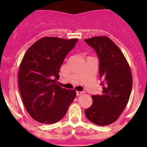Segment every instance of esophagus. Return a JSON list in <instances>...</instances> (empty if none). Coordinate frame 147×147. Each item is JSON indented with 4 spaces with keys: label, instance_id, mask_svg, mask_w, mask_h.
Wrapping results in <instances>:
<instances>
[{
    "label": "esophagus",
    "instance_id": "obj_1",
    "mask_svg": "<svg viewBox=\"0 0 147 147\" xmlns=\"http://www.w3.org/2000/svg\"><path fill=\"white\" fill-rule=\"evenodd\" d=\"M83 93H84V92L82 91H76V96H81V95H82Z\"/></svg>",
    "mask_w": 147,
    "mask_h": 147
}]
</instances>
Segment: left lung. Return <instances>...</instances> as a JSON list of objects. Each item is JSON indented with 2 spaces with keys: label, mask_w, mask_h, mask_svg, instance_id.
<instances>
[{
  "label": "left lung",
  "mask_w": 147,
  "mask_h": 147,
  "mask_svg": "<svg viewBox=\"0 0 147 147\" xmlns=\"http://www.w3.org/2000/svg\"><path fill=\"white\" fill-rule=\"evenodd\" d=\"M99 59L102 93L92 96L93 104L85 110L90 121L99 126L112 124L127 106L132 87L130 67L121 51L106 36L85 39Z\"/></svg>",
  "instance_id": "8db88e82"
}]
</instances>
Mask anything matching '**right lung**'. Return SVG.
I'll list each match as a JSON object with an SVG mask.
<instances>
[{
	"instance_id": "add662e5",
	"label": "right lung",
	"mask_w": 147,
	"mask_h": 147,
	"mask_svg": "<svg viewBox=\"0 0 147 147\" xmlns=\"http://www.w3.org/2000/svg\"><path fill=\"white\" fill-rule=\"evenodd\" d=\"M77 39L45 37L26 51L18 71V86L27 112L42 124H54L64 117L76 97L74 90L57 83L60 67Z\"/></svg>"
}]
</instances>
